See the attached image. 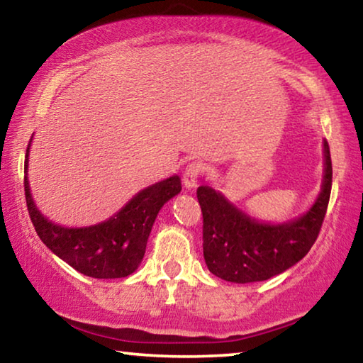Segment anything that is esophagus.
I'll use <instances>...</instances> for the list:
<instances>
[{
    "instance_id": "34e87169",
    "label": "esophagus",
    "mask_w": 363,
    "mask_h": 363,
    "mask_svg": "<svg viewBox=\"0 0 363 363\" xmlns=\"http://www.w3.org/2000/svg\"><path fill=\"white\" fill-rule=\"evenodd\" d=\"M201 171H203V168H201V164L199 162L189 163L182 174L184 186L187 189H194L196 186V182H199V177L201 176Z\"/></svg>"
}]
</instances>
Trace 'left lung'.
Listing matches in <instances>:
<instances>
[{
	"mask_svg": "<svg viewBox=\"0 0 363 363\" xmlns=\"http://www.w3.org/2000/svg\"><path fill=\"white\" fill-rule=\"evenodd\" d=\"M323 155V182L315 203L285 224L257 223L214 189H196L203 214V256L211 274L233 284L262 281L285 272L309 253L322 229L331 194L333 168L327 140Z\"/></svg>",
	"mask_w": 363,
	"mask_h": 363,
	"instance_id": "8db88e82",
	"label": "left lung"
}]
</instances>
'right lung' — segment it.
<instances>
[{
	"label": "right lung",
	"instance_id": "obj_1",
	"mask_svg": "<svg viewBox=\"0 0 363 363\" xmlns=\"http://www.w3.org/2000/svg\"><path fill=\"white\" fill-rule=\"evenodd\" d=\"M30 143L23 187L30 219L41 242L60 259L88 277L121 279L133 274L143 261L147 238L158 211L181 192L179 176H171L140 190L115 216L101 224L69 229L46 219L35 206L27 179Z\"/></svg>",
	"mask_w": 363,
	"mask_h": 363
}]
</instances>
